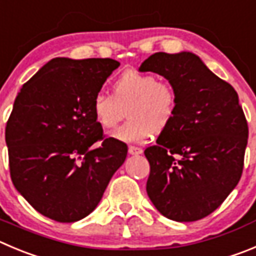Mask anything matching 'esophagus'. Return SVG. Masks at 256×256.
I'll use <instances>...</instances> for the list:
<instances>
[{
	"mask_svg": "<svg viewBox=\"0 0 256 256\" xmlns=\"http://www.w3.org/2000/svg\"><path fill=\"white\" fill-rule=\"evenodd\" d=\"M128 152L131 155H139L142 152V149L139 146H128Z\"/></svg>",
	"mask_w": 256,
	"mask_h": 256,
	"instance_id": "1",
	"label": "esophagus"
}]
</instances>
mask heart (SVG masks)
Returning <instances> with one entry per match:
<instances>
[{
    "label": "heart",
    "instance_id": "1",
    "mask_svg": "<svg viewBox=\"0 0 256 256\" xmlns=\"http://www.w3.org/2000/svg\"><path fill=\"white\" fill-rule=\"evenodd\" d=\"M130 118L111 134L124 142H142L154 132L166 130L176 110L173 86L160 82L152 74L128 70L116 80L114 96L98 93L92 102L96 122L102 128H112L124 117V107Z\"/></svg>",
    "mask_w": 256,
    "mask_h": 256
}]
</instances>
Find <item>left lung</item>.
I'll use <instances>...</instances> for the list:
<instances>
[{
  "label": "left lung",
  "instance_id": "left-lung-1",
  "mask_svg": "<svg viewBox=\"0 0 256 256\" xmlns=\"http://www.w3.org/2000/svg\"><path fill=\"white\" fill-rule=\"evenodd\" d=\"M176 93L173 120L145 149L146 192L166 218L190 222L218 208L241 178L248 122L236 90L190 52H155L140 66Z\"/></svg>",
  "mask_w": 256,
  "mask_h": 256
}]
</instances>
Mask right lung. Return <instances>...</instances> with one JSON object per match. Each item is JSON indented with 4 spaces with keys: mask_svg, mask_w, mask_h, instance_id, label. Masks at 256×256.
Here are the masks:
<instances>
[{
    "mask_svg": "<svg viewBox=\"0 0 256 256\" xmlns=\"http://www.w3.org/2000/svg\"><path fill=\"white\" fill-rule=\"evenodd\" d=\"M120 63L54 58L30 78L6 125L11 179L39 214L58 222L84 218L100 204L128 145L104 130L92 102Z\"/></svg>",
    "mask_w": 256,
    "mask_h": 256,
    "instance_id": "add662e5",
    "label": "right lung"
}]
</instances>
